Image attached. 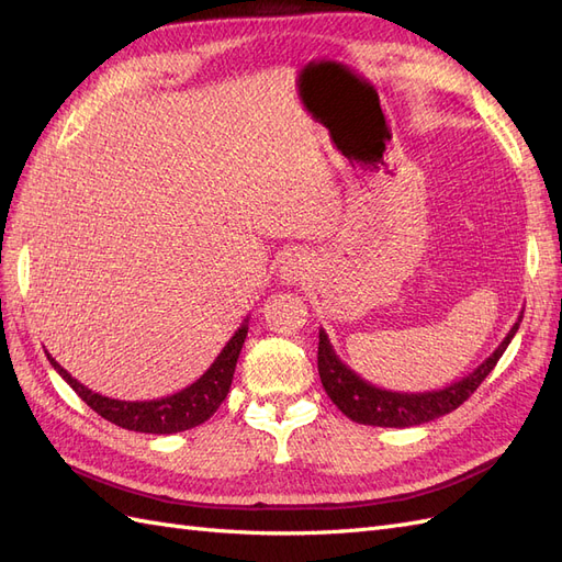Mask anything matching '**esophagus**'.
<instances>
[{
  "instance_id": "34e87169",
  "label": "esophagus",
  "mask_w": 562,
  "mask_h": 562,
  "mask_svg": "<svg viewBox=\"0 0 562 562\" xmlns=\"http://www.w3.org/2000/svg\"><path fill=\"white\" fill-rule=\"evenodd\" d=\"M307 269H310V255H307V250L291 248V250L283 252L279 271H281V279L285 283L295 285L304 277V271H307Z\"/></svg>"
}]
</instances>
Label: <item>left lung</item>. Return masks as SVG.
<instances>
[{
    "label": "left lung",
    "mask_w": 562,
    "mask_h": 562,
    "mask_svg": "<svg viewBox=\"0 0 562 562\" xmlns=\"http://www.w3.org/2000/svg\"><path fill=\"white\" fill-rule=\"evenodd\" d=\"M520 321H522V312L514 323V328L508 330L506 337L502 339V345L492 351L479 368L469 372L467 378L436 391H419V394H403V391H389L366 382L361 375H356L342 359H339L330 345L328 333L321 328L318 330L321 384L326 389L330 401L353 422L368 424V427H394V429L417 427V424L431 422L436 417H443L457 411V407L481 386V382L490 375L492 368H495L497 361L502 359L506 347L512 345L514 335L520 328Z\"/></svg>",
    "instance_id": "left-lung-1"
}]
</instances>
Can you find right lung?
Returning a JSON list of instances; mask_svg holds the SVG:
<instances>
[{"label":"right lung","mask_w":562,"mask_h":562,"mask_svg":"<svg viewBox=\"0 0 562 562\" xmlns=\"http://www.w3.org/2000/svg\"><path fill=\"white\" fill-rule=\"evenodd\" d=\"M246 335L248 316L244 318L239 330L229 337V342L223 347V351L217 353V359L211 363V368L203 372L196 382L176 391L171 396L151 401H119L98 394V391H91L89 386H83L79 380H75L48 351L44 353L58 375L77 391L79 398L100 417L116 424V427L140 434H178L194 429L199 424L211 419L220 403L227 398Z\"/></svg>","instance_id":"obj_1"}]
</instances>
